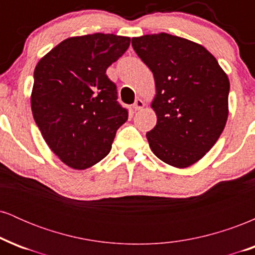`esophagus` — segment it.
<instances>
[{"label": "esophagus", "mask_w": 255, "mask_h": 255, "mask_svg": "<svg viewBox=\"0 0 255 255\" xmlns=\"http://www.w3.org/2000/svg\"><path fill=\"white\" fill-rule=\"evenodd\" d=\"M144 107H145V103L141 101V99H139V98H137L136 101L134 102V104H133V109L135 110V111L142 109V108H144Z\"/></svg>", "instance_id": "obj_1"}]
</instances>
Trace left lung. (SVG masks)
I'll return each instance as SVG.
<instances>
[{
    "label": "left lung",
    "mask_w": 255,
    "mask_h": 255,
    "mask_svg": "<svg viewBox=\"0 0 255 255\" xmlns=\"http://www.w3.org/2000/svg\"><path fill=\"white\" fill-rule=\"evenodd\" d=\"M131 45L156 84L151 107L157 125L146 133L148 145L166 164L191 166L211 150L227 124L228 75L211 52L184 38L145 34Z\"/></svg>",
    "instance_id": "left-lung-1"
}]
</instances>
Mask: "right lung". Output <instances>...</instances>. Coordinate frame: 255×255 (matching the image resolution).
I'll use <instances>...</instances> for the list:
<instances>
[{"label":"right lung","instance_id":"add662e5","mask_svg":"<svg viewBox=\"0 0 255 255\" xmlns=\"http://www.w3.org/2000/svg\"><path fill=\"white\" fill-rule=\"evenodd\" d=\"M129 44V37L116 34L72 37L37 63L33 119L50 150L73 169L90 168L108 156L116 130L128 120L105 72Z\"/></svg>","mask_w":255,"mask_h":255}]
</instances>
